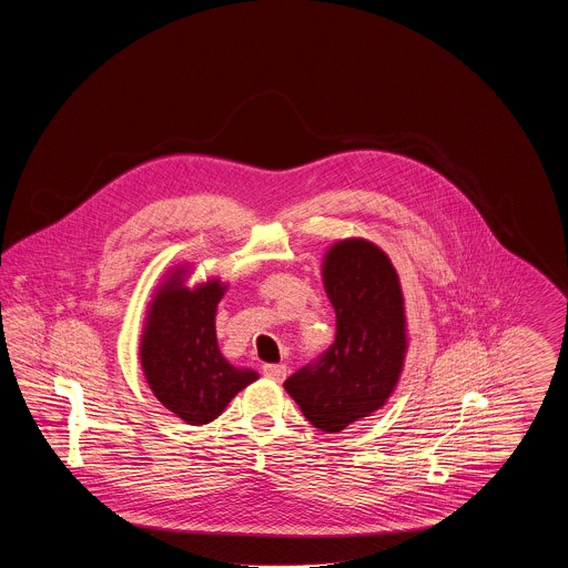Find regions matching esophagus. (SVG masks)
Segmentation results:
<instances>
[{
  "label": "esophagus",
  "instance_id": "obj_1",
  "mask_svg": "<svg viewBox=\"0 0 568 568\" xmlns=\"http://www.w3.org/2000/svg\"><path fill=\"white\" fill-rule=\"evenodd\" d=\"M262 373L272 381H283L287 375V366L285 364H264Z\"/></svg>",
  "mask_w": 568,
  "mask_h": 568
}]
</instances>
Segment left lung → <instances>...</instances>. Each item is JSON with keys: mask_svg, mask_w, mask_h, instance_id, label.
<instances>
[{"mask_svg": "<svg viewBox=\"0 0 568 568\" xmlns=\"http://www.w3.org/2000/svg\"><path fill=\"white\" fill-rule=\"evenodd\" d=\"M322 271L336 338L283 387L315 428L334 434L392 396L405 366V297L387 253L364 239L332 244Z\"/></svg>", "mask_w": 568, "mask_h": 568, "instance_id": "8db88e82", "label": "left lung"}]
</instances>
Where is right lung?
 Returning <instances> with one entry per match:
<instances>
[{
    "label": "right lung",
    "mask_w": 568,
    "mask_h": 568,
    "mask_svg": "<svg viewBox=\"0 0 568 568\" xmlns=\"http://www.w3.org/2000/svg\"><path fill=\"white\" fill-rule=\"evenodd\" d=\"M183 266L170 271L153 294L140 338V364L155 398L191 426L216 419L257 378L232 366L216 343V304L227 285L211 278L185 285Z\"/></svg>",
    "instance_id": "1"
}]
</instances>
